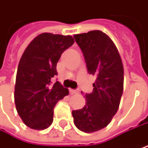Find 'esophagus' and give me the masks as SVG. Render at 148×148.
<instances>
[{
  "label": "esophagus",
  "mask_w": 148,
  "mask_h": 148,
  "mask_svg": "<svg viewBox=\"0 0 148 148\" xmlns=\"http://www.w3.org/2000/svg\"><path fill=\"white\" fill-rule=\"evenodd\" d=\"M69 91H70L72 94H79V90H73V89H70Z\"/></svg>",
  "instance_id": "esophagus-1"
}]
</instances>
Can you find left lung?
<instances>
[{"instance_id":"8db88e82","label":"left lung","mask_w":148,"mask_h":148,"mask_svg":"<svg viewBox=\"0 0 148 148\" xmlns=\"http://www.w3.org/2000/svg\"><path fill=\"white\" fill-rule=\"evenodd\" d=\"M88 73L96 76L93 91L86 94V105L73 110L74 125L90 133L106 127L117 113L124 89V68L113 40L100 30L74 34Z\"/></svg>"}]
</instances>
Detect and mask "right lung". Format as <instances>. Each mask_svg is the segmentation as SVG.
Segmentation results:
<instances>
[{
	"label": "right lung",
	"mask_w": 148,
	"mask_h": 148,
	"mask_svg": "<svg viewBox=\"0 0 148 148\" xmlns=\"http://www.w3.org/2000/svg\"><path fill=\"white\" fill-rule=\"evenodd\" d=\"M74 43L70 35L43 33L36 36L23 53L18 63L14 100L23 122L34 130L48 128L53 121L57 102L69 95L58 81L57 63L62 53Z\"/></svg>",
	"instance_id": "1"
}]
</instances>
